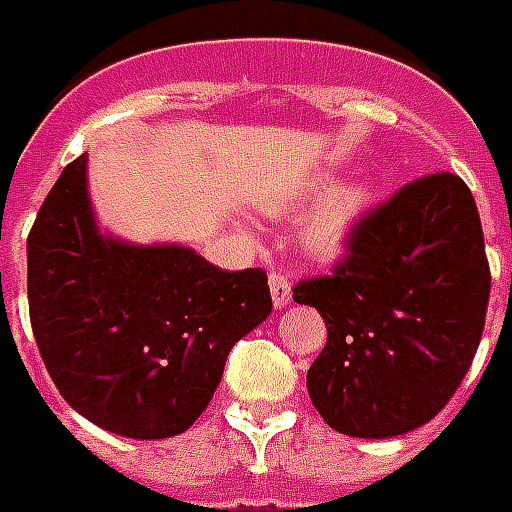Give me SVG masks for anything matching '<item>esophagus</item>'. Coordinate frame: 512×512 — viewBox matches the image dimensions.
Masks as SVG:
<instances>
[{"instance_id": "34e87169", "label": "esophagus", "mask_w": 512, "mask_h": 512, "mask_svg": "<svg viewBox=\"0 0 512 512\" xmlns=\"http://www.w3.org/2000/svg\"><path fill=\"white\" fill-rule=\"evenodd\" d=\"M271 297H273V305L276 308H287L292 303V284H289L287 273L281 271H271Z\"/></svg>"}]
</instances>
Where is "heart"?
<instances>
[{
	"label": "heart",
	"instance_id": "b5f03b06",
	"mask_svg": "<svg viewBox=\"0 0 512 512\" xmlns=\"http://www.w3.org/2000/svg\"><path fill=\"white\" fill-rule=\"evenodd\" d=\"M303 199L305 193H300L295 199L279 204L276 212L292 209L297 201ZM369 204H372V185L369 183L340 185L308 217V223H305V247L319 257L340 255L342 249L350 244V239H353L356 225L361 223V217L369 209Z\"/></svg>",
	"mask_w": 512,
	"mask_h": 512
}]
</instances>
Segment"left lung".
I'll list each match as a JSON object with an SVG mask.
<instances>
[{"label": "left lung", "mask_w": 512, "mask_h": 512, "mask_svg": "<svg viewBox=\"0 0 512 512\" xmlns=\"http://www.w3.org/2000/svg\"><path fill=\"white\" fill-rule=\"evenodd\" d=\"M489 289L462 177H417L366 212L335 271L295 287L327 324L308 393L329 428L390 438L433 420L473 364Z\"/></svg>", "instance_id": "8db88e82"}]
</instances>
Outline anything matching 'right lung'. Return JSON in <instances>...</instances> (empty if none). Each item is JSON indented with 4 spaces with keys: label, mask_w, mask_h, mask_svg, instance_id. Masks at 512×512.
Listing matches in <instances>:
<instances>
[{
    "label": "right lung",
    "mask_w": 512,
    "mask_h": 512,
    "mask_svg": "<svg viewBox=\"0 0 512 512\" xmlns=\"http://www.w3.org/2000/svg\"><path fill=\"white\" fill-rule=\"evenodd\" d=\"M263 268L220 271L180 244L103 236L87 156L60 172L28 233V313L60 396L127 438L199 420L241 337L268 319Z\"/></svg>",
    "instance_id": "right-lung-1"
}]
</instances>
